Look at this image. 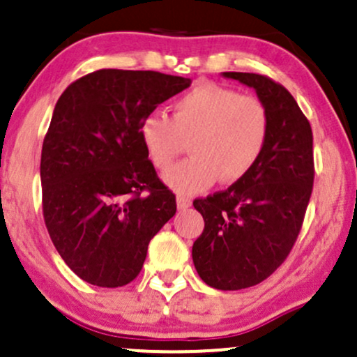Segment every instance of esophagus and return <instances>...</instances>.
<instances>
[{"label": "esophagus", "mask_w": 357, "mask_h": 357, "mask_svg": "<svg viewBox=\"0 0 357 357\" xmlns=\"http://www.w3.org/2000/svg\"><path fill=\"white\" fill-rule=\"evenodd\" d=\"M176 202H178V208L179 210H186V208L191 206V198L186 195H178V198H176Z\"/></svg>", "instance_id": "esophagus-1"}]
</instances>
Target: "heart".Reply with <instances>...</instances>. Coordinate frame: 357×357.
<instances>
[{
  "label": "heart",
  "mask_w": 357,
  "mask_h": 357,
  "mask_svg": "<svg viewBox=\"0 0 357 357\" xmlns=\"http://www.w3.org/2000/svg\"><path fill=\"white\" fill-rule=\"evenodd\" d=\"M272 116L257 96L204 82L171 105V117L147 114L139 137L147 159L167 171L190 141L192 155L165 176L178 192H198L221 181L238 183L260 161L268 144Z\"/></svg>",
  "instance_id": "b5f03b06"
}]
</instances>
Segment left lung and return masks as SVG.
Returning a JSON list of instances; mask_svg holds the SVG:
<instances>
[{
	"label": "left lung",
	"mask_w": 357,
	"mask_h": 357,
	"mask_svg": "<svg viewBox=\"0 0 357 357\" xmlns=\"http://www.w3.org/2000/svg\"><path fill=\"white\" fill-rule=\"evenodd\" d=\"M223 75L255 89L272 116L257 166L228 190L192 202L204 220L192 243L196 272L213 289L240 290L272 275L296 245L312 195L314 137L284 85L260 73Z\"/></svg>",
	"instance_id": "obj_1"
}]
</instances>
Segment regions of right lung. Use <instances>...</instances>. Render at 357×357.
<instances>
[{
  "label": "right lung",
  "mask_w": 357,
  "mask_h": 357,
  "mask_svg": "<svg viewBox=\"0 0 357 357\" xmlns=\"http://www.w3.org/2000/svg\"><path fill=\"white\" fill-rule=\"evenodd\" d=\"M190 84L102 68L72 82L56 102L40 162L43 220L82 280L107 289L132 282L151 238L174 216L176 196L147 159L139 124Z\"/></svg>",
  "instance_id": "1"
}]
</instances>
